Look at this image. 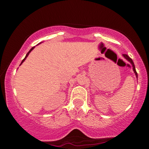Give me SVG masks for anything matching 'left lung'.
I'll return each mask as SVG.
<instances>
[{
  "instance_id": "obj_1",
  "label": "left lung",
  "mask_w": 149,
  "mask_h": 149,
  "mask_svg": "<svg viewBox=\"0 0 149 149\" xmlns=\"http://www.w3.org/2000/svg\"><path fill=\"white\" fill-rule=\"evenodd\" d=\"M123 57H124L125 58V59H127V60L128 61H129V62H130L132 65V69H133V71H134V73H135V75H136V78H137V73H136V69H135V66H134V62H133L132 59L129 56L127 55V54H123Z\"/></svg>"
}]
</instances>
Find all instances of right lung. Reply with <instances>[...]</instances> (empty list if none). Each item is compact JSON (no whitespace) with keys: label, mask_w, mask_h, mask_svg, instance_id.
Masks as SVG:
<instances>
[{"label":"right lung","mask_w":149,"mask_h":149,"mask_svg":"<svg viewBox=\"0 0 149 149\" xmlns=\"http://www.w3.org/2000/svg\"><path fill=\"white\" fill-rule=\"evenodd\" d=\"M34 47H32V48H31V49H30V50H29V52H28V53H27V54H26V57H24V59H23V60H22V63H21V64H20V65H21V64H22V63H23V62H24V60H25V59H26V57H28V55H29V53H30L31 52V51H32V49H33V48H34Z\"/></svg>","instance_id":"right-lung-1"}]
</instances>
